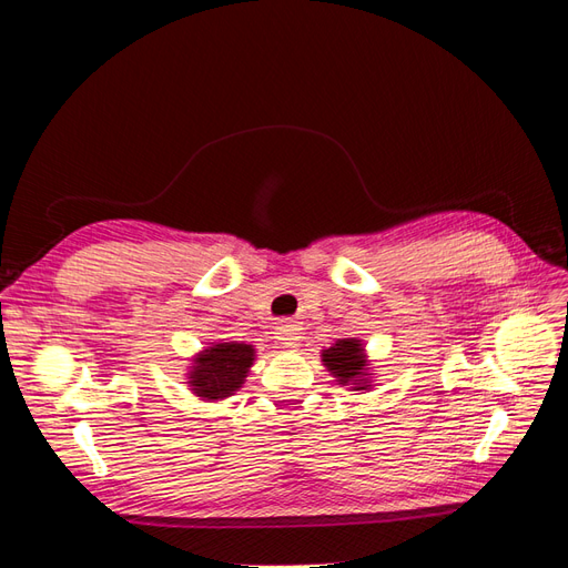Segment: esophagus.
Wrapping results in <instances>:
<instances>
[{
    "mask_svg": "<svg viewBox=\"0 0 568 568\" xmlns=\"http://www.w3.org/2000/svg\"><path fill=\"white\" fill-rule=\"evenodd\" d=\"M277 341L282 343L284 348H296L298 343H301V329H298V324H294V322H282V324L277 326Z\"/></svg>",
    "mask_w": 568,
    "mask_h": 568,
    "instance_id": "esophagus-1",
    "label": "esophagus"
}]
</instances>
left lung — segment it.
Listing matches in <instances>:
<instances>
[{
    "instance_id": "1",
    "label": "left lung",
    "mask_w": 568,
    "mask_h": 568,
    "mask_svg": "<svg viewBox=\"0 0 568 568\" xmlns=\"http://www.w3.org/2000/svg\"><path fill=\"white\" fill-rule=\"evenodd\" d=\"M322 363L329 367V372L343 386L351 384L353 390H365L369 386L363 343L355 338H341L332 348L322 351Z\"/></svg>"
}]
</instances>
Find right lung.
<instances>
[{
  "label": "right lung",
  "mask_w": 568,
  "mask_h": 568,
  "mask_svg": "<svg viewBox=\"0 0 568 568\" xmlns=\"http://www.w3.org/2000/svg\"><path fill=\"white\" fill-rule=\"evenodd\" d=\"M253 346L236 341L215 343V346L205 348L189 372L192 390L205 400L227 398L242 388L248 367L253 365Z\"/></svg>",
  "instance_id": "add662e5"
}]
</instances>
